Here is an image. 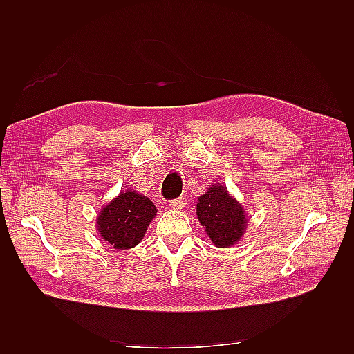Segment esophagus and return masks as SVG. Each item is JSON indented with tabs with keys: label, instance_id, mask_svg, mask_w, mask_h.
<instances>
[{
	"label": "esophagus",
	"instance_id": "esophagus-1",
	"mask_svg": "<svg viewBox=\"0 0 354 354\" xmlns=\"http://www.w3.org/2000/svg\"><path fill=\"white\" fill-rule=\"evenodd\" d=\"M185 205V198H176L173 201H169V207L173 209H181Z\"/></svg>",
	"mask_w": 354,
	"mask_h": 354
}]
</instances>
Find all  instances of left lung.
I'll return each instance as SVG.
<instances>
[{
    "label": "left lung",
    "mask_w": 354,
    "mask_h": 354,
    "mask_svg": "<svg viewBox=\"0 0 354 354\" xmlns=\"http://www.w3.org/2000/svg\"><path fill=\"white\" fill-rule=\"evenodd\" d=\"M196 216L207 236L217 248L234 246L243 237L248 216L227 187L213 183L196 202Z\"/></svg>",
    "instance_id": "8db88e82"
}]
</instances>
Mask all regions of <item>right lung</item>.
Instances as JSON below:
<instances>
[{
	"instance_id": "1",
	"label": "right lung",
	"mask_w": 354,
	"mask_h": 354,
	"mask_svg": "<svg viewBox=\"0 0 354 354\" xmlns=\"http://www.w3.org/2000/svg\"><path fill=\"white\" fill-rule=\"evenodd\" d=\"M156 212L153 202L145 194L122 190L97 214L95 228L111 248L126 251L141 242Z\"/></svg>"
}]
</instances>
